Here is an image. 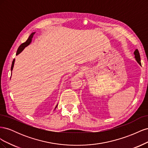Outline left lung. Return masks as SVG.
I'll return each mask as SVG.
<instances>
[{
	"label": "left lung",
	"mask_w": 148,
	"mask_h": 148,
	"mask_svg": "<svg viewBox=\"0 0 148 148\" xmlns=\"http://www.w3.org/2000/svg\"><path fill=\"white\" fill-rule=\"evenodd\" d=\"M134 54H135V57L136 60V61L138 62V63L139 64H141V59H140V53H139V51L138 49H136V51L134 52Z\"/></svg>",
	"instance_id": "8db88e82"
}]
</instances>
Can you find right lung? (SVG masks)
<instances>
[{
	"label": "right lung",
	"mask_w": 148,
	"mask_h": 148,
	"mask_svg": "<svg viewBox=\"0 0 148 148\" xmlns=\"http://www.w3.org/2000/svg\"><path fill=\"white\" fill-rule=\"evenodd\" d=\"M34 33H31V35H30L29 36L28 39L27 40H26V41L25 42H23V44H21V45L19 46L18 49V50H17L16 53V56H17V55H18L19 53H20V52H22V51H23V49H24L26 46H28L29 44L31 43V40H32V38H33V35L34 34ZM14 63H15V59H13V62H12V64L11 71H12V70H13V65H14ZM57 107V106L56 107V108Z\"/></svg>",
	"instance_id": "right-lung-1"
}]
</instances>
